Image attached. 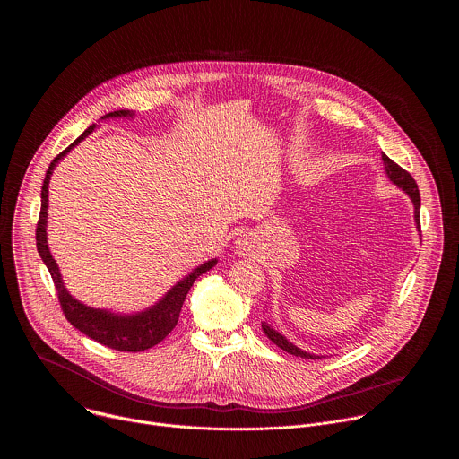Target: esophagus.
I'll use <instances>...</instances> for the list:
<instances>
[{
	"mask_svg": "<svg viewBox=\"0 0 459 459\" xmlns=\"http://www.w3.org/2000/svg\"><path fill=\"white\" fill-rule=\"evenodd\" d=\"M235 244H237V251L242 253V255H244V253H249L251 247H253V240H251L249 235H240Z\"/></svg>",
	"mask_w": 459,
	"mask_h": 459,
	"instance_id": "obj_1",
	"label": "esophagus"
}]
</instances>
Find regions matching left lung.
<instances>
[{
    "label": "left lung",
    "instance_id": "8db88e82",
    "mask_svg": "<svg viewBox=\"0 0 459 459\" xmlns=\"http://www.w3.org/2000/svg\"><path fill=\"white\" fill-rule=\"evenodd\" d=\"M382 160H384V166H385V173L389 177V180L393 182L395 187H399L406 196L411 199L413 203V219H415V228L417 231L420 233V221H419V210H420V195H419V187L415 184V180L411 178V175L408 171H404L403 168H399L394 160H391L385 153H382ZM263 332L266 333V337L277 344L279 348H282L284 351L295 355V357H302V359H322L324 355H315V353H309L302 348H299L297 344H293L290 339H286L281 332H277L275 328L270 327L266 322L262 324Z\"/></svg>",
    "mask_w": 459,
    "mask_h": 459
}]
</instances>
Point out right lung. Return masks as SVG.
I'll return each mask as SVG.
<instances>
[{"mask_svg": "<svg viewBox=\"0 0 459 459\" xmlns=\"http://www.w3.org/2000/svg\"><path fill=\"white\" fill-rule=\"evenodd\" d=\"M132 117H134V111L120 109V111L104 115L100 120L132 118ZM97 127H99L97 124L90 126L70 146H66L58 157H55V160L51 162V166L46 173L42 193H40L42 204H40V215H39V224H37V251H39L42 262L46 263V266L55 281L65 318L74 327L108 348H113L118 351H143V350H148V348L159 344L175 328L191 286L195 284V281L201 273H204L212 266H215L217 260L213 258V260L201 263L199 266L193 268V272H189L184 279H180L160 300H157L153 306H150L143 311L132 313V315L90 307L68 293L60 266H58V263L55 262V258L49 251V246H48L49 182H51L53 171L58 166V162L74 146H77L82 139H86Z\"/></svg>", "mask_w": 459, "mask_h": 459, "instance_id": "add662e5", "label": "right lung"}]
</instances>
